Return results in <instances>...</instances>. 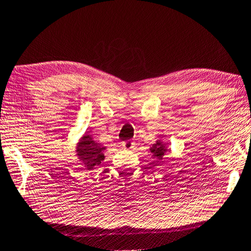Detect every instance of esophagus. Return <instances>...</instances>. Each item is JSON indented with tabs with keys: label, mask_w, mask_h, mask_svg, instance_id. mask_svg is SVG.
Listing matches in <instances>:
<instances>
[{
	"label": "esophagus",
	"mask_w": 251,
	"mask_h": 251,
	"mask_svg": "<svg viewBox=\"0 0 251 251\" xmlns=\"http://www.w3.org/2000/svg\"><path fill=\"white\" fill-rule=\"evenodd\" d=\"M123 148L124 149H126V150H130V149H132L133 148V142L132 141H130V140H128V141H125V142H123Z\"/></svg>",
	"instance_id": "34e87169"
}]
</instances>
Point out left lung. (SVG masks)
<instances>
[{"label":"left lung","mask_w":251,"mask_h":251,"mask_svg":"<svg viewBox=\"0 0 251 251\" xmlns=\"http://www.w3.org/2000/svg\"><path fill=\"white\" fill-rule=\"evenodd\" d=\"M151 153L153 154V156L155 157L156 159L161 160L162 157L165 156V154L168 152V149L166 147V143H164L161 140H157L156 143L153 144L152 147L150 149Z\"/></svg>","instance_id":"8db88e82"}]
</instances>
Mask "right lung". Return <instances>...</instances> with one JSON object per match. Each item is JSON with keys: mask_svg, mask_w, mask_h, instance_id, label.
Returning a JSON list of instances; mask_svg holds the SVG:
<instances>
[{"mask_svg": "<svg viewBox=\"0 0 251 251\" xmlns=\"http://www.w3.org/2000/svg\"><path fill=\"white\" fill-rule=\"evenodd\" d=\"M106 149V147L96 142L93 137L86 132L82 138H80L75 147V152H77L79 160L83 162L86 170H93L104 159L103 151Z\"/></svg>", "mask_w": 251, "mask_h": 251, "instance_id": "1", "label": "right lung"}]
</instances>
